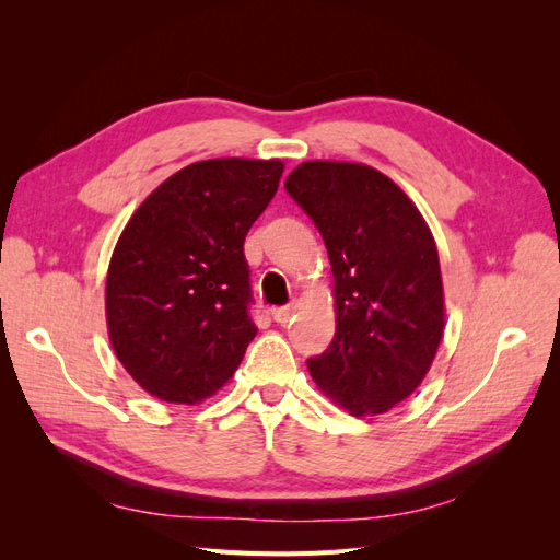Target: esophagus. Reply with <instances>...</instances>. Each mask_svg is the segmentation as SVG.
Returning <instances> with one entry per match:
<instances>
[{"instance_id": "1", "label": "esophagus", "mask_w": 560, "mask_h": 560, "mask_svg": "<svg viewBox=\"0 0 560 560\" xmlns=\"http://www.w3.org/2000/svg\"><path fill=\"white\" fill-rule=\"evenodd\" d=\"M294 315V306H282V308H273V319L278 325H287Z\"/></svg>"}]
</instances>
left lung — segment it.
Masks as SVG:
<instances>
[{
  "instance_id": "8db88e82",
  "label": "left lung",
  "mask_w": 560,
  "mask_h": 560,
  "mask_svg": "<svg viewBox=\"0 0 560 560\" xmlns=\"http://www.w3.org/2000/svg\"><path fill=\"white\" fill-rule=\"evenodd\" d=\"M284 189L327 245L336 334L308 360L352 416L385 413L430 371L444 334V287L432 233L399 186L360 163L308 161Z\"/></svg>"
}]
</instances>
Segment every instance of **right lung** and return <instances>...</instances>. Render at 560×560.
Returning a JSON list of instances; mask_svg holds the SVG:
<instances>
[{
    "instance_id": "add662e5",
    "label": "right lung",
    "mask_w": 560,
    "mask_h": 560,
    "mask_svg": "<svg viewBox=\"0 0 560 560\" xmlns=\"http://www.w3.org/2000/svg\"><path fill=\"white\" fill-rule=\"evenodd\" d=\"M280 161L212 159L167 177L130 217L109 261L107 329L151 397H212L257 336L245 235L276 196Z\"/></svg>"
}]
</instances>
